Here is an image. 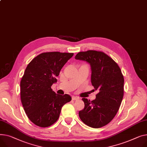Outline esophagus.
Listing matches in <instances>:
<instances>
[{"label": "esophagus", "mask_w": 147, "mask_h": 147, "mask_svg": "<svg viewBox=\"0 0 147 147\" xmlns=\"http://www.w3.org/2000/svg\"><path fill=\"white\" fill-rule=\"evenodd\" d=\"M79 99H80V98L77 96H72V100H77Z\"/></svg>", "instance_id": "obj_1"}]
</instances>
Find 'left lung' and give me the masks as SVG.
<instances>
[{"label": "left lung", "instance_id": "obj_1", "mask_svg": "<svg viewBox=\"0 0 147 147\" xmlns=\"http://www.w3.org/2000/svg\"><path fill=\"white\" fill-rule=\"evenodd\" d=\"M75 59L90 64L91 83L99 91L92 101L82 99L84 108L79 111V117L87 126L100 128L108 124L119 109L123 96V76L118 65L103 52H80Z\"/></svg>", "mask_w": 147, "mask_h": 147}]
</instances>
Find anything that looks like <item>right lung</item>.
I'll list each match as a JSON object with an SVG mask.
<instances>
[{
  "label": "right lung",
  "mask_w": 147,
  "mask_h": 147,
  "mask_svg": "<svg viewBox=\"0 0 147 147\" xmlns=\"http://www.w3.org/2000/svg\"><path fill=\"white\" fill-rule=\"evenodd\" d=\"M73 55L44 53L27 65L21 81V99L27 116L35 125L42 128L52 125L59 118L63 105L71 100L70 95L56 94L51 87Z\"/></svg>",
  "instance_id": "right-lung-1"
}]
</instances>
